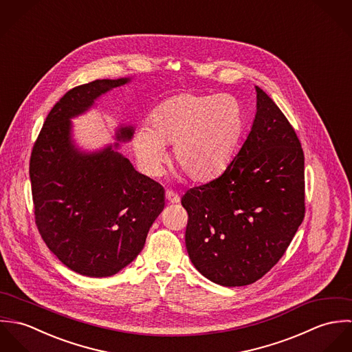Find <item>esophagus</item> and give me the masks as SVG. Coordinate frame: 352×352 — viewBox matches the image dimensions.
<instances>
[{
	"mask_svg": "<svg viewBox=\"0 0 352 352\" xmlns=\"http://www.w3.org/2000/svg\"><path fill=\"white\" fill-rule=\"evenodd\" d=\"M165 198H166V201H169V203H179L180 201V197L176 192H173V191H166L165 192Z\"/></svg>",
	"mask_w": 352,
	"mask_h": 352,
	"instance_id": "34e87169",
	"label": "esophagus"
}]
</instances>
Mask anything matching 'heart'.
<instances>
[{"label": "heart", "instance_id": "b5f03b06", "mask_svg": "<svg viewBox=\"0 0 352 352\" xmlns=\"http://www.w3.org/2000/svg\"><path fill=\"white\" fill-rule=\"evenodd\" d=\"M151 127L134 135V151L146 173L157 176L173 144L172 161L190 180L206 182L225 170L243 130V109L230 95L182 94L158 104Z\"/></svg>", "mask_w": 352, "mask_h": 352}]
</instances>
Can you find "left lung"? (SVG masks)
<instances>
[{
  "label": "left lung",
  "instance_id": "obj_1",
  "mask_svg": "<svg viewBox=\"0 0 352 352\" xmlns=\"http://www.w3.org/2000/svg\"><path fill=\"white\" fill-rule=\"evenodd\" d=\"M251 131L225 172L182 198L186 247L211 282L247 286L285 254L305 217V157L279 107L256 87Z\"/></svg>",
  "mask_w": 352,
  "mask_h": 352
}]
</instances>
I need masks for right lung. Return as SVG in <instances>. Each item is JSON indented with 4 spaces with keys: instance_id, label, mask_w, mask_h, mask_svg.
Segmentation results:
<instances>
[{
    "instance_id": "add662e5",
    "label": "right lung",
    "mask_w": 352,
    "mask_h": 352,
    "mask_svg": "<svg viewBox=\"0 0 352 352\" xmlns=\"http://www.w3.org/2000/svg\"><path fill=\"white\" fill-rule=\"evenodd\" d=\"M129 81L96 80L66 92L47 115L30 160L43 241L66 267L91 278L115 275L130 264L165 204L162 186L137 172L119 144L85 153L72 140L70 119ZM133 134L131 126L120 127L116 140L127 142Z\"/></svg>"
}]
</instances>
